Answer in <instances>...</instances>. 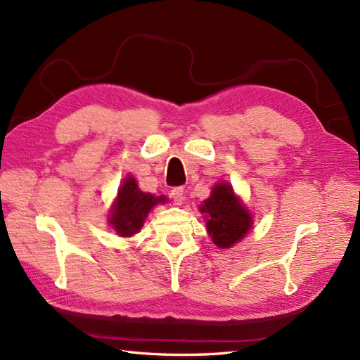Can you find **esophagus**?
Returning <instances> with one entry per match:
<instances>
[{"mask_svg":"<svg viewBox=\"0 0 360 360\" xmlns=\"http://www.w3.org/2000/svg\"><path fill=\"white\" fill-rule=\"evenodd\" d=\"M170 198L173 199L174 204H176V205H181L182 202H184V188H182V187L173 188V190L170 191Z\"/></svg>","mask_w":360,"mask_h":360,"instance_id":"34e87169","label":"esophagus"}]
</instances>
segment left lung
I'll use <instances>...</instances> for the list:
<instances>
[{
    "label": "left lung",
    "instance_id": "left-lung-1",
    "mask_svg": "<svg viewBox=\"0 0 360 360\" xmlns=\"http://www.w3.org/2000/svg\"><path fill=\"white\" fill-rule=\"evenodd\" d=\"M200 213L208 214L207 229L217 248H231L250 231L252 217L238 200L231 186L217 184L211 196L200 205Z\"/></svg>",
    "mask_w": 360,
    "mask_h": 360
}]
</instances>
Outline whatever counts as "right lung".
<instances>
[{
    "label": "right lung",
    "instance_id": "add662e5",
    "mask_svg": "<svg viewBox=\"0 0 360 360\" xmlns=\"http://www.w3.org/2000/svg\"><path fill=\"white\" fill-rule=\"evenodd\" d=\"M160 202L164 204L165 198H155L150 193L141 191L135 179L129 176L118 190L117 202L110 211L109 224L112 225L118 236L131 237L140 231L149 211Z\"/></svg>",
    "mask_w": 360,
    "mask_h": 360
}]
</instances>
